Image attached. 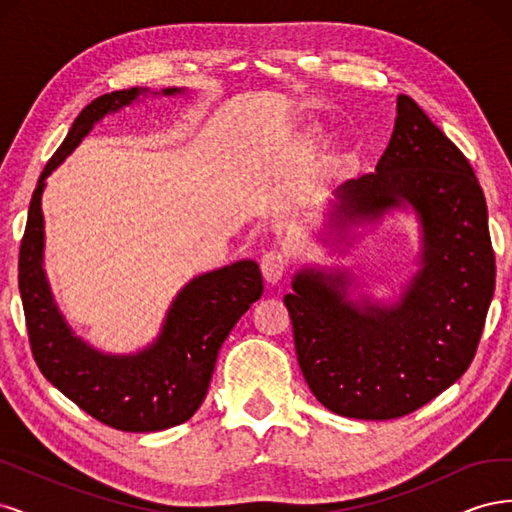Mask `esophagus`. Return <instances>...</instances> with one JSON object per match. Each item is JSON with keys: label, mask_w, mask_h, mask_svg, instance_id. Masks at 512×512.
I'll use <instances>...</instances> for the list:
<instances>
[{"label": "esophagus", "mask_w": 512, "mask_h": 512, "mask_svg": "<svg viewBox=\"0 0 512 512\" xmlns=\"http://www.w3.org/2000/svg\"><path fill=\"white\" fill-rule=\"evenodd\" d=\"M260 269L269 284H277L288 271V256L277 250H269L260 260Z\"/></svg>", "instance_id": "esophagus-1"}]
</instances>
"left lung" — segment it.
<instances>
[{
  "instance_id": "1",
  "label": "left lung",
  "mask_w": 512,
  "mask_h": 512,
  "mask_svg": "<svg viewBox=\"0 0 512 512\" xmlns=\"http://www.w3.org/2000/svg\"><path fill=\"white\" fill-rule=\"evenodd\" d=\"M337 220H376L408 203L423 224V269L391 309L346 299L344 273L305 269L284 303L309 389L324 408L363 421L406 416L470 367L495 288L483 188L466 156L412 98L376 173L339 185Z\"/></svg>"
}]
</instances>
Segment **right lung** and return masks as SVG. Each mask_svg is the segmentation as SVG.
I'll list each match as a JSON object with an SVG mask.
<instances>
[{
	"label": "right lung",
	"instance_id": "right-lung-1",
	"mask_svg": "<svg viewBox=\"0 0 512 512\" xmlns=\"http://www.w3.org/2000/svg\"><path fill=\"white\" fill-rule=\"evenodd\" d=\"M177 91L164 89L162 94L173 96ZM138 94L143 89H121L87 104L44 166L21 241L19 290L29 346L42 376L96 421L143 433L181 425L200 408L224 339L262 297V275L256 262L241 260L196 277L173 301L158 342L134 356L102 354L72 335L42 271L44 179L79 147L96 121L130 104Z\"/></svg>",
	"mask_w": 512,
	"mask_h": 512
}]
</instances>
